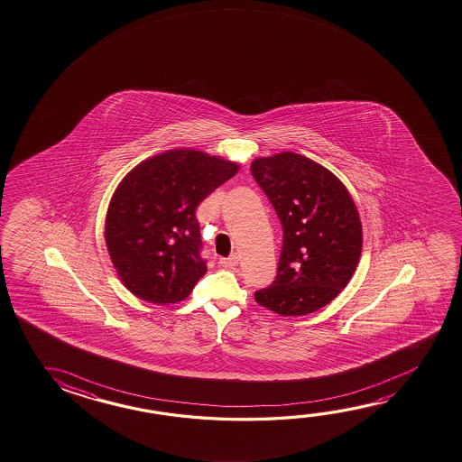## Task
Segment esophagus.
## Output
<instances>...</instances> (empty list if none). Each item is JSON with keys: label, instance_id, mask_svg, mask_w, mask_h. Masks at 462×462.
<instances>
[{"label": "esophagus", "instance_id": "1", "mask_svg": "<svg viewBox=\"0 0 462 462\" xmlns=\"http://www.w3.org/2000/svg\"><path fill=\"white\" fill-rule=\"evenodd\" d=\"M238 254H230L228 257H220L219 264L222 267H234V265L238 264Z\"/></svg>", "mask_w": 462, "mask_h": 462}]
</instances>
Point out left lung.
<instances>
[{"instance_id":"left-lung-1","label":"left lung","mask_w":462,"mask_h":462,"mask_svg":"<svg viewBox=\"0 0 462 462\" xmlns=\"http://www.w3.org/2000/svg\"><path fill=\"white\" fill-rule=\"evenodd\" d=\"M251 174L283 228L277 277L254 293L279 316H306L340 295L363 250V226L348 189L316 161L277 152L251 162Z\"/></svg>"}]
</instances>
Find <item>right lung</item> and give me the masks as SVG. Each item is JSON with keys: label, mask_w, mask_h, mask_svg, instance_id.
<instances>
[{"label": "right lung", "mask_w": 462, "mask_h": 462, "mask_svg": "<svg viewBox=\"0 0 462 462\" xmlns=\"http://www.w3.org/2000/svg\"><path fill=\"white\" fill-rule=\"evenodd\" d=\"M240 164L193 148L159 152L122 179L105 240L124 287L152 304L183 301L205 275L197 208Z\"/></svg>", "instance_id": "obj_1"}]
</instances>
